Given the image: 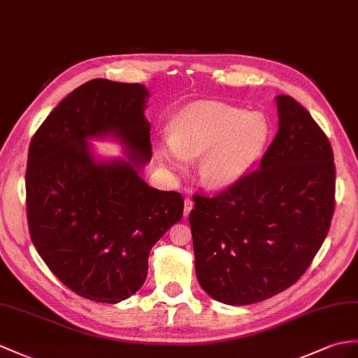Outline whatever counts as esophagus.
I'll return each mask as SVG.
<instances>
[{"mask_svg":"<svg viewBox=\"0 0 358 358\" xmlns=\"http://www.w3.org/2000/svg\"><path fill=\"white\" fill-rule=\"evenodd\" d=\"M193 206H194L193 200H191L189 197H187V199L184 200V215H185V217H188V214L191 213V209H193Z\"/></svg>","mask_w":358,"mask_h":358,"instance_id":"1","label":"esophagus"}]
</instances>
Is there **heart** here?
Returning <instances> with one entry per match:
<instances>
[{"mask_svg": "<svg viewBox=\"0 0 358 358\" xmlns=\"http://www.w3.org/2000/svg\"><path fill=\"white\" fill-rule=\"evenodd\" d=\"M270 135L261 112H245L220 103H196L174 120L170 136L156 139L153 152L165 170L182 173L203 156L199 180L208 188L237 184L263 153Z\"/></svg>", "mask_w": 358, "mask_h": 358, "instance_id": "1", "label": "heart"}]
</instances>
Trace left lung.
<instances>
[{
    "mask_svg": "<svg viewBox=\"0 0 358 358\" xmlns=\"http://www.w3.org/2000/svg\"><path fill=\"white\" fill-rule=\"evenodd\" d=\"M280 126L261 165L189 213L196 275L213 299L261 302L303 275L334 214L336 167L327 135L289 95H276Z\"/></svg>",
    "mask_w": 358,
    "mask_h": 358,
    "instance_id": "left-lung-1",
    "label": "left lung"
}]
</instances>
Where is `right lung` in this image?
<instances>
[{
	"label": "right lung",
	"instance_id": "1",
	"mask_svg": "<svg viewBox=\"0 0 358 358\" xmlns=\"http://www.w3.org/2000/svg\"><path fill=\"white\" fill-rule=\"evenodd\" d=\"M150 92L94 78L51 110L29 149L30 237L59 281L86 299L118 303L141 289L149 254L184 214L176 191L139 176L152 159ZM113 137L127 159L100 160L91 138Z\"/></svg>",
	"mask_w": 358,
	"mask_h": 358
}]
</instances>
